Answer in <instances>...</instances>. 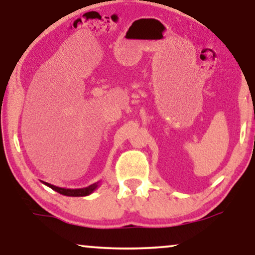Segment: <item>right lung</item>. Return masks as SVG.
Segmentation results:
<instances>
[{
	"mask_svg": "<svg viewBox=\"0 0 255 255\" xmlns=\"http://www.w3.org/2000/svg\"><path fill=\"white\" fill-rule=\"evenodd\" d=\"M41 182H43L44 184H46L47 187H50L51 189H53L54 191H57V193H59V194L65 195V196H72V197L88 196V195L94 193V191H95L100 186V181H99V182L90 184V186L86 187V188H79V189H68V188H61V187L53 186V184L44 182V181H41Z\"/></svg>",
	"mask_w": 255,
	"mask_h": 255,
	"instance_id": "obj_1",
	"label": "right lung"
}]
</instances>
